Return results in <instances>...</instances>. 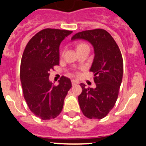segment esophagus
Here are the masks:
<instances>
[{
	"label": "esophagus",
	"instance_id": "34e87169",
	"mask_svg": "<svg viewBox=\"0 0 146 146\" xmlns=\"http://www.w3.org/2000/svg\"><path fill=\"white\" fill-rule=\"evenodd\" d=\"M78 83H79V82H78V81L76 80H72V84L73 85V86L78 84Z\"/></svg>",
	"mask_w": 146,
	"mask_h": 146
}]
</instances>
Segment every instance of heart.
Segmentation results:
<instances>
[{"instance_id":"1","label":"heart","mask_w":146,"mask_h":146,"mask_svg":"<svg viewBox=\"0 0 146 146\" xmlns=\"http://www.w3.org/2000/svg\"><path fill=\"white\" fill-rule=\"evenodd\" d=\"M89 47V46L86 43H80L79 44L77 45V50H79V49L82 48V47Z\"/></svg>"}]
</instances>
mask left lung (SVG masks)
Listing matches in <instances>:
<instances>
[{"mask_svg": "<svg viewBox=\"0 0 146 146\" xmlns=\"http://www.w3.org/2000/svg\"><path fill=\"white\" fill-rule=\"evenodd\" d=\"M77 38L91 42L95 53L90 71L94 74L96 88H86L81 83L80 107L87 118L102 119L113 109L118 99L123 77L122 55L114 38L104 29L79 32L72 37V40Z\"/></svg>", "mask_w": 146, "mask_h": 146, "instance_id": "obj_1", "label": "left lung"}]
</instances>
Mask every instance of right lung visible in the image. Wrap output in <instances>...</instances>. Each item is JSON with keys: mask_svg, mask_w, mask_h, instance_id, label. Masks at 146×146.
Returning a JSON list of instances; mask_svg holds the SVG:
<instances>
[{"mask_svg": "<svg viewBox=\"0 0 146 146\" xmlns=\"http://www.w3.org/2000/svg\"><path fill=\"white\" fill-rule=\"evenodd\" d=\"M68 30L45 28L32 37L23 52L20 80L30 110L42 120L55 118L61 113L67 93L72 87L69 78L62 76L59 84L49 80L50 71L59 65V46Z\"/></svg>", "mask_w": 146, "mask_h": 146, "instance_id": "right-lung-1", "label": "right lung"}]
</instances>
